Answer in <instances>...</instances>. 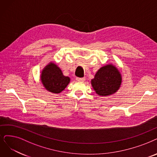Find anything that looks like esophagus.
Wrapping results in <instances>:
<instances>
[{
  "label": "esophagus",
  "instance_id": "1",
  "mask_svg": "<svg viewBox=\"0 0 157 157\" xmlns=\"http://www.w3.org/2000/svg\"><path fill=\"white\" fill-rule=\"evenodd\" d=\"M77 81H78V82H84L85 80V78H79V77H77L76 78Z\"/></svg>",
  "mask_w": 157,
  "mask_h": 157
}]
</instances>
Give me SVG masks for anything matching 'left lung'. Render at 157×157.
<instances>
[{
    "mask_svg": "<svg viewBox=\"0 0 157 157\" xmlns=\"http://www.w3.org/2000/svg\"><path fill=\"white\" fill-rule=\"evenodd\" d=\"M122 78L120 72L111 64L100 68L91 80V84L100 96H107L115 93L121 86Z\"/></svg>",
    "mask_w": 157,
    "mask_h": 157,
    "instance_id": "obj_1",
    "label": "left lung"
}]
</instances>
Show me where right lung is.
Instances as JSON below:
<instances>
[{"instance_id": "right-lung-1", "label": "right lung", "mask_w": 157, "mask_h": 157, "mask_svg": "<svg viewBox=\"0 0 157 157\" xmlns=\"http://www.w3.org/2000/svg\"><path fill=\"white\" fill-rule=\"evenodd\" d=\"M41 80L47 90L54 93H59L70 83V78L64 76L60 69L51 62L42 71Z\"/></svg>"}]
</instances>
